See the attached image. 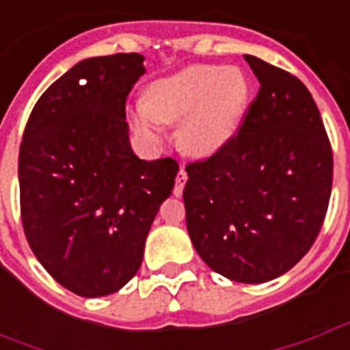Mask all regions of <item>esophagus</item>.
I'll return each instance as SVG.
<instances>
[{
	"label": "esophagus",
	"mask_w": 350,
	"mask_h": 350,
	"mask_svg": "<svg viewBox=\"0 0 350 350\" xmlns=\"http://www.w3.org/2000/svg\"><path fill=\"white\" fill-rule=\"evenodd\" d=\"M185 182H187V172H185V168H180V172L176 176V187H174V195L176 197H180L183 193V187H185Z\"/></svg>",
	"instance_id": "obj_1"
}]
</instances>
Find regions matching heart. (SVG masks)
<instances>
[{
	"mask_svg": "<svg viewBox=\"0 0 350 350\" xmlns=\"http://www.w3.org/2000/svg\"><path fill=\"white\" fill-rule=\"evenodd\" d=\"M250 84L236 67L189 65L146 88L144 103L131 110L140 137L157 142L163 123H178V142L195 157L223 152L242 129Z\"/></svg>",
	"mask_w": 350,
	"mask_h": 350,
	"instance_id": "obj_1",
	"label": "heart"
}]
</instances>
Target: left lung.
I'll return each mask as SVG.
<instances>
[{"instance_id":"1","label":"left lung","mask_w":350,"mask_h":350,"mask_svg":"<svg viewBox=\"0 0 350 350\" xmlns=\"http://www.w3.org/2000/svg\"><path fill=\"white\" fill-rule=\"evenodd\" d=\"M260 82L238 137L185 167L187 232L213 271L238 283L283 275L315 242L332 193V148L311 93L245 54Z\"/></svg>"}]
</instances>
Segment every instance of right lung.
Wrapping results in <instances>:
<instances>
[{
	"mask_svg": "<svg viewBox=\"0 0 350 350\" xmlns=\"http://www.w3.org/2000/svg\"><path fill=\"white\" fill-rule=\"evenodd\" d=\"M144 56L88 57L37 100L18 157L29 247L59 285L97 298L127 285L178 163L133 152L125 100Z\"/></svg>",
	"mask_w": 350,
	"mask_h": 350,
	"instance_id": "1",
	"label": "right lung"
}]
</instances>
